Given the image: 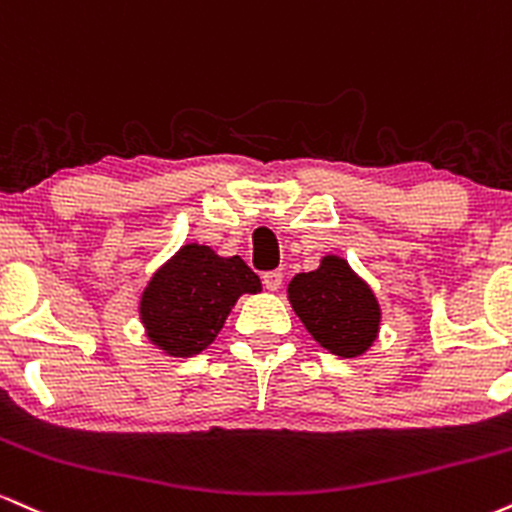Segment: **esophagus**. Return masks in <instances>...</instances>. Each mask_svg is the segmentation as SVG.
<instances>
[{"instance_id": "obj_1", "label": "esophagus", "mask_w": 512, "mask_h": 512, "mask_svg": "<svg viewBox=\"0 0 512 512\" xmlns=\"http://www.w3.org/2000/svg\"><path fill=\"white\" fill-rule=\"evenodd\" d=\"M263 285H266V290H270V292H275V290H280V285H282V273L280 270H268V273H263Z\"/></svg>"}]
</instances>
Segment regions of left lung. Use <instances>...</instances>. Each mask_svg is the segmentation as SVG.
<instances>
[{
    "instance_id": "obj_1",
    "label": "left lung",
    "mask_w": 512,
    "mask_h": 512,
    "mask_svg": "<svg viewBox=\"0 0 512 512\" xmlns=\"http://www.w3.org/2000/svg\"><path fill=\"white\" fill-rule=\"evenodd\" d=\"M292 309L326 350L338 357L364 354L376 340L381 309L374 292L338 256H326L287 287Z\"/></svg>"
}]
</instances>
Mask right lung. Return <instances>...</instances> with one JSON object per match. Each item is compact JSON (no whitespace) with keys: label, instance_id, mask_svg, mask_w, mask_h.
I'll list each match as a JSON object with an SVG mask.
<instances>
[{"label":"right lung","instance_id":"add662e5","mask_svg":"<svg viewBox=\"0 0 512 512\" xmlns=\"http://www.w3.org/2000/svg\"><path fill=\"white\" fill-rule=\"evenodd\" d=\"M244 292H261V280L242 258H220L208 246L189 244L153 275L141 299V321L160 350L191 357L218 338Z\"/></svg>","mask_w":512,"mask_h":512}]
</instances>
